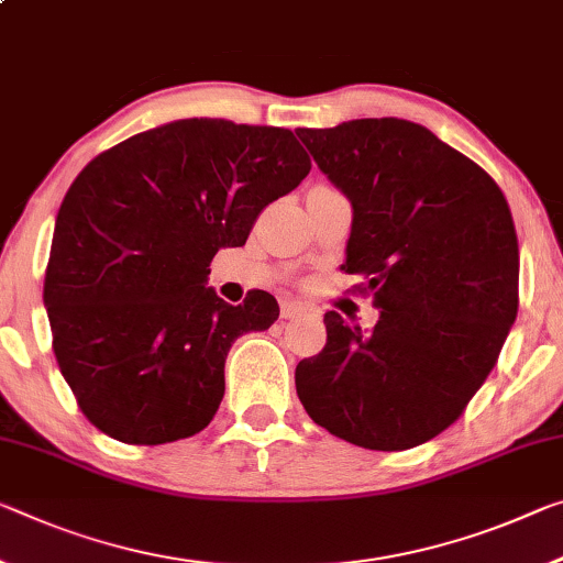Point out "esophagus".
I'll return each instance as SVG.
<instances>
[{"mask_svg": "<svg viewBox=\"0 0 563 563\" xmlns=\"http://www.w3.org/2000/svg\"><path fill=\"white\" fill-rule=\"evenodd\" d=\"M302 313H306V306H302V302H298V300H285L280 306L283 318H298Z\"/></svg>", "mask_w": 563, "mask_h": 563, "instance_id": "esophagus-1", "label": "esophagus"}]
</instances>
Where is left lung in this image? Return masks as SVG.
<instances>
[{
    "label": "left lung",
    "mask_w": 563,
    "mask_h": 563,
    "mask_svg": "<svg viewBox=\"0 0 563 563\" xmlns=\"http://www.w3.org/2000/svg\"><path fill=\"white\" fill-rule=\"evenodd\" d=\"M296 135L353 208L345 273L380 318L328 310L296 368L302 408L338 439L406 451L459 421L519 313V240L501 187L423 124L351 120Z\"/></svg>",
    "instance_id": "1"
}]
</instances>
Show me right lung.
<instances>
[{"label":"right lung","instance_id":"add662e5","mask_svg":"<svg viewBox=\"0 0 563 563\" xmlns=\"http://www.w3.org/2000/svg\"><path fill=\"white\" fill-rule=\"evenodd\" d=\"M310 157L290 130L177 120L97 155L59 205L44 308L52 347L87 421L110 439H190L225 394L230 345L271 328L265 290L230 306L205 288L265 205L296 190Z\"/></svg>","mask_w":563,"mask_h":563}]
</instances>
